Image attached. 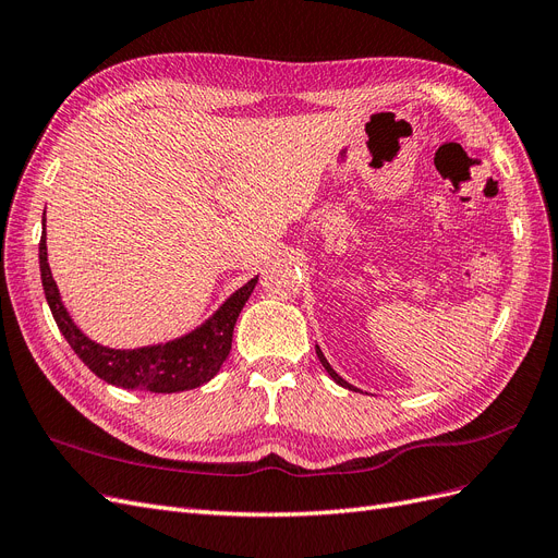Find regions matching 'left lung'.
Instances as JSON below:
<instances>
[{"label":"left lung","mask_w":558,"mask_h":558,"mask_svg":"<svg viewBox=\"0 0 558 558\" xmlns=\"http://www.w3.org/2000/svg\"><path fill=\"white\" fill-rule=\"evenodd\" d=\"M316 356H318V361H320V363H324V367H326V373H328V375H330V377H332V379H335L337 384H340V386H344V388H351V391H356V388H353V386H351L349 381H344V379H342L340 375H337V373H335V369L330 367V363L326 361V356H324V353H320V349H318V347H316Z\"/></svg>","instance_id":"obj_1"}]
</instances>
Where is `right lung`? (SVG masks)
<instances>
[{
  "label": "right lung",
  "instance_id": "obj_1",
  "mask_svg": "<svg viewBox=\"0 0 558 558\" xmlns=\"http://www.w3.org/2000/svg\"><path fill=\"white\" fill-rule=\"evenodd\" d=\"M39 267L48 307L53 312L60 332L70 342L76 356L107 384L140 388V391L150 393L189 391V388L207 384L221 369L232 347V330L234 324H238V316L258 283V277L244 283L240 291H234L223 302V307L207 324H202L185 337H179V340L167 344L125 351L99 347L74 326V320L62 305L53 275H50L46 258V232L39 242Z\"/></svg>",
  "mask_w": 558,
  "mask_h": 558
}]
</instances>
